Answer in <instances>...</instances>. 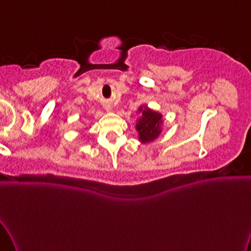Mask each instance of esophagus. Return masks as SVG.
I'll use <instances>...</instances> for the list:
<instances>
[{
    "label": "esophagus",
    "instance_id": "1",
    "mask_svg": "<svg viewBox=\"0 0 251 251\" xmlns=\"http://www.w3.org/2000/svg\"><path fill=\"white\" fill-rule=\"evenodd\" d=\"M108 110H109V109H108Z\"/></svg>",
    "mask_w": 251,
    "mask_h": 251
}]
</instances>
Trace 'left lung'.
<instances>
[{"instance_id":"left-lung-1","label":"left lung","mask_w":251,"mask_h":251,"mask_svg":"<svg viewBox=\"0 0 251 251\" xmlns=\"http://www.w3.org/2000/svg\"><path fill=\"white\" fill-rule=\"evenodd\" d=\"M142 114L140 119L136 121V130L138 131V137L142 143H151L162 132L163 115L158 111H154L147 106L138 108Z\"/></svg>"}]
</instances>
